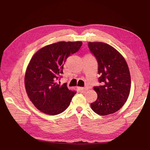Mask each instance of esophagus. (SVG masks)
Masks as SVG:
<instances>
[{
  "label": "esophagus",
  "mask_w": 150,
  "mask_h": 150,
  "mask_svg": "<svg viewBox=\"0 0 150 150\" xmlns=\"http://www.w3.org/2000/svg\"><path fill=\"white\" fill-rule=\"evenodd\" d=\"M80 89H81V91L82 93H85V92H86V91H88V89L87 88H80Z\"/></svg>",
  "instance_id": "1"
}]
</instances>
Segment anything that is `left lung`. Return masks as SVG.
<instances>
[{"instance_id":"obj_1","label":"left lung","mask_w":150,"mask_h":150,"mask_svg":"<svg viewBox=\"0 0 150 150\" xmlns=\"http://www.w3.org/2000/svg\"><path fill=\"white\" fill-rule=\"evenodd\" d=\"M88 47L98 61L102 83L94 87L98 98L91 107L96 114L107 116L117 112L127 102L131 87L129 68L123 55L109 44L89 42Z\"/></svg>"}]
</instances>
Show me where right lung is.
Returning <instances> with one entry per match:
<instances>
[{
	"label": "right lung",
	"instance_id": "add662e5",
	"mask_svg": "<svg viewBox=\"0 0 150 150\" xmlns=\"http://www.w3.org/2000/svg\"><path fill=\"white\" fill-rule=\"evenodd\" d=\"M82 45L81 41H60L40 48L31 58L25 71V87L31 102L41 112L54 116L69 105L76 92L69 90L66 83L59 84L57 81L67 57Z\"/></svg>",
	"mask_w": 150,
	"mask_h": 150
}]
</instances>
